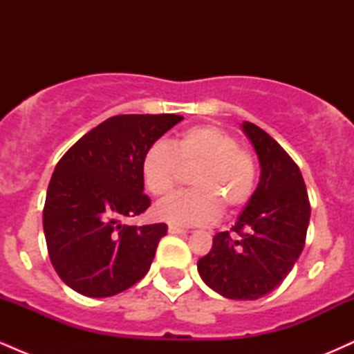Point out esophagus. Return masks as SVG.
<instances>
[{"label": "esophagus", "instance_id": "obj_1", "mask_svg": "<svg viewBox=\"0 0 354 354\" xmlns=\"http://www.w3.org/2000/svg\"><path fill=\"white\" fill-rule=\"evenodd\" d=\"M168 231H169V233H171V234H186V233H188V231H186V230L178 228V226H173V225H169Z\"/></svg>", "mask_w": 354, "mask_h": 354}]
</instances>
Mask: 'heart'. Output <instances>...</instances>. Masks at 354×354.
I'll list each match as a JSON object with an SVG mask.
<instances>
[{
    "label": "heart",
    "instance_id": "heart-1",
    "mask_svg": "<svg viewBox=\"0 0 354 354\" xmlns=\"http://www.w3.org/2000/svg\"><path fill=\"white\" fill-rule=\"evenodd\" d=\"M193 191L169 198L154 213L178 226L211 225L223 208L236 211L256 189L253 156L241 149L238 140L214 124L193 126L174 138L169 148L154 143L141 160V178L153 196L165 198L176 189L181 171H193Z\"/></svg>",
    "mask_w": 354,
    "mask_h": 354
}]
</instances>
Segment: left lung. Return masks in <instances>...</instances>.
<instances>
[{
  "instance_id": "obj_1",
  "label": "left lung",
  "mask_w": 354,
  "mask_h": 354,
  "mask_svg": "<svg viewBox=\"0 0 354 354\" xmlns=\"http://www.w3.org/2000/svg\"><path fill=\"white\" fill-rule=\"evenodd\" d=\"M258 154V188L236 225L213 238L198 273L211 290L230 299H258L279 286L304 248L311 206L301 171L261 128L241 124Z\"/></svg>"
}]
</instances>
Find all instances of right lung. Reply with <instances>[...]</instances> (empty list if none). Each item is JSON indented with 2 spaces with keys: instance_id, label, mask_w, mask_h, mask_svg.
I'll return each mask as SVG.
<instances>
[{
  "instance_id": "obj_1",
  "label": "right lung",
  "mask_w": 354,
  "mask_h": 354,
  "mask_svg": "<svg viewBox=\"0 0 354 354\" xmlns=\"http://www.w3.org/2000/svg\"><path fill=\"white\" fill-rule=\"evenodd\" d=\"M178 115H120L88 131L56 165L43 209L48 253L71 290L106 298L148 273L165 223L124 225L151 205L141 160Z\"/></svg>"
}]
</instances>
